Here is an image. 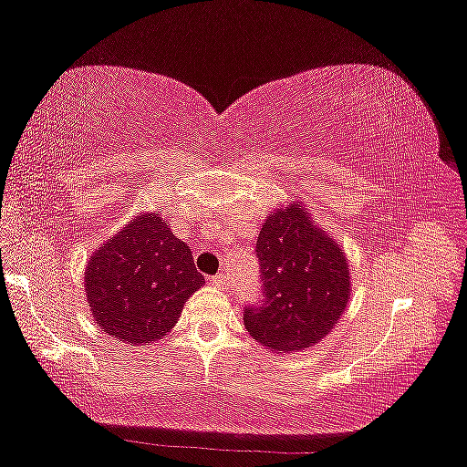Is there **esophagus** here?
<instances>
[{
	"mask_svg": "<svg viewBox=\"0 0 467 467\" xmlns=\"http://www.w3.org/2000/svg\"><path fill=\"white\" fill-rule=\"evenodd\" d=\"M210 284H212V286L220 288V290H228V288H231V282H228V275H224V274L212 275V278H210Z\"/></svg>",
	"mask_w": 467,
	"mask_h": 467,
	"instance_id": "1",
	"label": "esophagus"
}]
</instances>
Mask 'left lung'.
<instances>
[{
  "mask_svg": "<svg viewBox=\"0 0 467 467\" xmlns=\"http://www.w3.org/2000/svg\"><path fill=\"white\" fill-rule=\"evenodd\" d=\"M255 255L264 300L243 313L253 339L278 354L317 344L336 327L350 298L344 249L295 202L267 216Z\"/></svg>",
  "mask_w": 467,
  "mask_h": 467,
  "instance_id": "1",
  "label": "left lung"
}]
</instances>
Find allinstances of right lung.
<instances>
[{
	"mask_svg": "<svg viewBox=\"0 0 467 467\" xmlns=\"http://www.w3.org/2000/svg\"><path fill=\"white\" fill-rule=\"evenodd\" d=\"M202 284L192 249L171 233L167 220L150 212L99 247L84 272L86 300L99 327L131 346L167 336Z\"/></svg>",
	"mask_w": 467,
	"mask_h": 467,
	"instance_id": "obj_1",
	"label": "right lung"
}]
</instances>
